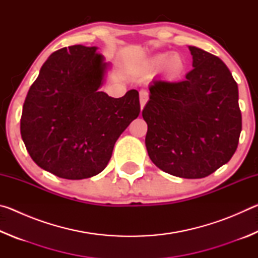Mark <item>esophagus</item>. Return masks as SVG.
<instances>
[{"label": "esophagus", "instance_id": "esophagus-1", "mask_svg": "<svg viewBox=\"0 0 258 258\" xmlns=\"http://www.w3.org/2000/svg\"><path fill=\"white\" fill-rule=\"evenodd\" d=\"M149 99V94L146 90H141L140 91V104H141V109H143V107L146 106V103Z\"/></svg>", "mask_w": 258, "mask_h": 258}]
</instances>
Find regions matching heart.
<instances>
[{
  "mask_svg": "<svg viewBox=\"0 0 258 258\" xmlns=\"http://www.w3.org/2000/svg\"><path fill=\"white\" fill-rule=\"evenodd\" d=\"M165 59H166L165 54L157 55L156 58L154 59V63L159 64V63L163 62ZM164 68H165V72L167 73L168 75L175 76V75H177V74H180L183 71V68H184V62H183V60L181 59L180 55L172 54V55H169L167 59H166Z\"/></svg>",
  "mask_w": 258,
  "mask_h": 258,
  "instance_id": "1",
  "label": "heart"
}]
</instances>
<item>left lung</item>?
<instances>
[{"label": "left lung", "mask_w": 258, "mask_h": 258, "mask_svg": "<svg viewBox=\"0 0 258 258\" xmlns=\"http://www.w3.org/2000/svg\"><path fill=\"white\" fill-rule=\"evenodd\" d=\"M189 50L194 69L182 82H152L142 117L152 163L174 176L202 178L232 158L241 111L237 82L226 64L199 47Z\"/></svg>", "instance_id": "obj_1"}]
</instances>
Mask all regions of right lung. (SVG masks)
Returning a JSON list of instances; mask_svg holds the SVG:
<instances>
[{"instance_id": "1", "label": "right lung", "mask_w": 258, "mask_h": 258, "mask_svg": "<svg viewBox=\"0 0 258 258\" xmlns=\"http://www.w3.org/2000/svg\"><path fill=\"white\" fill-rule=\"evenodd\" d=\"M98 47L52 53L27 93L20 133L41 168L67 180L102 172L120 134L140 113L139 92L115 99L99 89L108 64Z\"/></svg>"}]
</instances>
